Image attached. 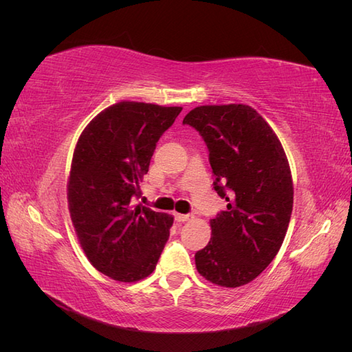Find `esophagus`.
I'll return each mask as SVG.
<instances>
[{
	"mask_svg": "<svg viewBox=\"0 0 352 352\" xmlns=\"http://www.w3.org/2000/svg\"><path fill=\"white\" fill-rule=\"evenodd\" d=\"M190 217V214H179V212H175V220L179 221V223H184V221H188Z\"/></svg>",
	"mask_w": 352,
	"mask_h": 352,
	"instance_id": "obj_1",
	"label": "esophagus"
}]
</instances>
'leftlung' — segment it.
I'll use <instances>...</instances> for the list:
<instances>
[{
    "label": "left lung",
    "mask_w": 352,
    "mask_h": 352,
    "mask_svg": "<svg viewBox=\"0 0 352 352\" xmlns=\"http://www.w3.org/2000/svg\"><path fill=\"white\" fill-rule=\"evenodd\" d=\"M184 124L204 140L212 188L228 201L210 221L208 245L195 252L197 270L220 286L250 283L273 261L289 226L294 188L283 148L250 105H201Z\"/></svg>",
    "instance_id": "1"
}]
</instances>
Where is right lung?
Wrapping results in <instances>:
<instances>
[{
	"mask_svg": "<svg viewBox=\"0 0 352 352\" xmlns=\"http://www.w3.org/2000/svg\"><path fill=\"white\" fill-rule=\"evenodd\" d=\"M180 111L117 102L95 117L78 141L67 188L72 221L88 260L114 280L151 274L168 239L173 217L133 204L158 140Z\"/></svg>",
	"mask_w": 352,
	"mask_h": 352,
	"instance_id": "right-lung-1",
	"label": "right lung"
}]
</instances>
